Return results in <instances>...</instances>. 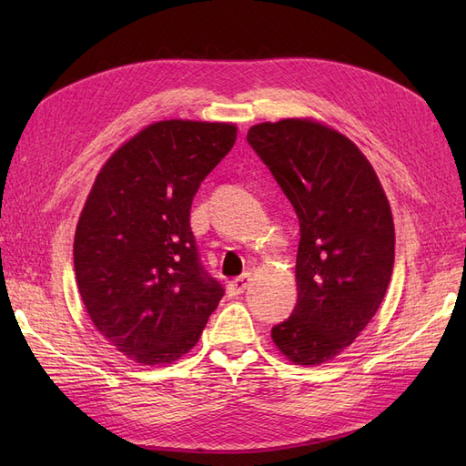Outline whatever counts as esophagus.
<instances>
[{
    "label": "esophagus",
    "instance_id": "34e87169",
    "mask_svg": "<svg viewBox=\"0 0 466 466\" xmlns=\"http://www.w3.org/2000/svg\"><path fill=\"white\" fill-rule=\"evenodd\" d=\"M248 281H250V272H245L243 276H238V278L231 279V281H229V286H228V289H229V293H231V295H238V293H243V291L247 289Z\"/></svg>",
    "mask_w": 466,
    "mask_h": 466
}]
</instances>
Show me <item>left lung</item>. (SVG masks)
Returning <instances> with one entry per match:
<instances>
[{
	"instance_id": "8db88e82",
	"label": "left lung",
	"mask_w": 466,
	"mask_h": 466,
	"mask_svg": "<svg viewBox=\"0 0 466 466\" xmlns=\"http://www.w3.org/2000/svg\"><path fill=\"white\" fill-rule=\"evenodd\" d=\"M247 142L299 218L298 303L272 329L289 361L334 360L368 327L394 264L390 206L358 146L311 118L252 126Z\"/></svg>"
}]
</instances>
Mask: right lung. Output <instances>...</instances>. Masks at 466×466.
Here are the masks:
<instances>
[{
    "label": "right lung",
    "instance_id": "add662e5",
    "mask_svg": "<svg viewBox=\"0 0 466 466\" xmlns=\"http://www.w3.org/2000/svg\"><path fill=\"white\" fill-rule=\"evenodd\" d=\"M235 139V124L161 120L95 178L76 229L77 289L95 329L136 363L188 354L223 298L200 264L190 206Z\"/></svg>",
    "mask_w": 466,
    "mask_h": 466
}]
</instances>
